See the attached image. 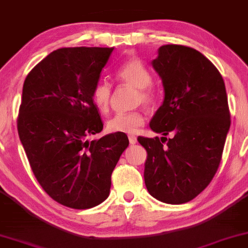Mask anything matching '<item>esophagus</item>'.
<instances>
[{"mask_svg": "<svg viewBox=\"0 0 248 248\" xmlns=\"http://www.w3.org/2000/svg\"><path fill=\"white\" fill-rule=\"evenodd\" d=\"M128 140H129V143L131 145L137 143V138H136V136H134V135H130V136H128Z\"/></svg>", "mask_w": 248, "mask_h": 248, "instance_id": "obj_1", "label": "esophagus"}]
</instances>
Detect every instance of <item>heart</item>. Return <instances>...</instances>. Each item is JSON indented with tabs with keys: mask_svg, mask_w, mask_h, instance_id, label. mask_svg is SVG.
I'll list each match as a JSON object with an SVG mask.
<instances>
[{
	"mask_svg": "<svg viewBox=\"0 0 248 248\" xmlns=\"http://www.w3.org/2000/svg\"><path fill=\"white\" fill-rule=\"evenodd\" d=\"M117 77L124 84L138 88L137 101L144 104H151L154 100L152 91V76L146 67L137 59L124 62L117 71ZM111 86L107 81L101 80L94 86L92 92L94 104L102 112H107L111 101ZM144 124V115L140 112L118 113L108 122V129L111 133L134 134Z\"/></svg>",
	"mask_w": 248,
	"mask_h": 248,
	"instance_id": "heart-1",
	"label": "heart"
}]
</instances>
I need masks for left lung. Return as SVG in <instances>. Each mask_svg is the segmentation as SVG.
Instances as JSON below:
<instances>
[{
  "label": "left lung",
  "mask_w": 248,
  "mask_h": 248,
  "mask_svg": "<svg viewBox=\"0 0 248 248\" xmlns=\"http://www.w3.org/2000/svg\"><path fill=\"white\" fill-rule=\"evenodd\" d=\"M151 64L162 80L164 98L150 127L171 137L137 138L147 152L145 185L161 202L187 203L219 168L230 128L226 86L212 62L187 46H161Z\"/></svg>",
  "instance_id": "left-lung-1"
}]
</instances>
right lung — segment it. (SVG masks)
<instances>
[{
	"mask_svg": "<svg viewBox=\"0 0 248 248\" xmlns=\"http://www.w3.org/2000/svg\"><path fill=\"white\" fill-rule=\"evenodd\" d=\"M113 47H64L29 72L18 133L43 189L62 205L91 209L108 197L111 174L129 145L126 134L90 137L103 124L92 92Z\"/></svg>",
	"mask_w": 248,
	"mask_h": 248,
	"instance_id": "right-lung-1",
	"label": "right lung"
}]
</instances>
